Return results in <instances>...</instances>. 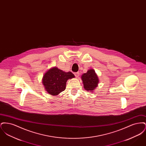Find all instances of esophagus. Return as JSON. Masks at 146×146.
<instances>
[{"label": "esophagus", "instance_id": "34e87169", "mask_svg": "<svg viewBox=\"0 0 146 146\" xmlns=\"http://www.w3.org/2000/svg\"><path fill=\"white\" fill-rule=\"evenodd\" d=\"M74 74L75 76H76V77H78V76H79V72H76Z\"/></svg>", "mask_w": 146, "mask_h": 146}]
</instances>
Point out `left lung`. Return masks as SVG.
I'll return each mask as SVG.
<instances>
[{
	"label": "left lung",
	"instance_id": "8db88e82",
	"mask_svg": "<svg viewBox=\"0 0 146 146\" xmlns=\"http://www.w3.org/2000/svg\"><path fill=\"white\" fill-rule=\"evenodd\" d=\"M84 87L85 90L92 91L96 87L98 83V76L94 70H89L87 73H84L82 76Z\"/></svg>",
	"mask_w": 146,
	"mask_h": 146
}]
</instances>
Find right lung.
<instances>
[{
    "mask_svg": "<svg viewBox=\"0 0 146 146\" xmlns=\"http://www.w3.org/2000/svg\"><path fill=\"white\" fill-rule=\"evenodd\" d=\"M73 78L74 75L72 72H64L54 67L44 74L42 84L49 94L55 96L66 89L67 80Z\"/></svg>",
    "mask_w": 146,
    "mask_h": 146,
    "instance_id": "add662e5",
    "label": "right lung"
}]
</instances>
